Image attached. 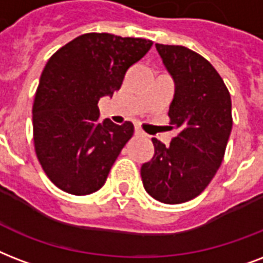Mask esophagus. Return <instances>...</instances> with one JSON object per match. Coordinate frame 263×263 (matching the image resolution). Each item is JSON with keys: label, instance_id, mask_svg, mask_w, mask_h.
Wrapping results in <instances>:
<instances>
[{"label": "esophagus", "instance_id": "esophagus-1", "mask_svg": "<svg viewBox=\"0 0 263 263\" xmlns=\"http://www.w3.org/2000/svg\"><path fill=\"white\" fill-rule=\"evenodd\" d=\"M134 134H136V136H145V133H144L142 129H140V127H136V129H134Z\"/></svg>", "mask_w": 263, "mask_h": 263}]
</instances>
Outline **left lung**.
<instances>
[{
	"label": "left lung",
	"mask_w": 263,
	"mask_h": 263,
	"mask_svg": "<svg viewBox=\"0 0 263 263\" xmlns=\"http://www.w3.org/2000/svg\"><path fill=\"white\" fill-rule=\"evenodd\" d=\"M176 90L168 118L178 129L170 145L152 138L155 154L141 166L144 188L166 204L199 196L219 168L232 130V101L211 63L180 45L156 44Z\"/></svg>",
	"instance_id": "obj_1"
}]
</instances>
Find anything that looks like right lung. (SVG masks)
Returning <instances> with one entry per match:
<instances>
[{"mask_svg": "<svg viewBox=\"0 0 263 263\" xmlns=\"http://www.w3.org/2000/svg\"><path fill=\"white\" fill-rule=\"evenodd\" d=\"M152 41L87 32L49 59L32 105L36 158L58 188L83 196L99 191L133 136L132 122L99 121L100 97L119 90L126 71Z\"/></svg>", "mask_w": 263, "mask_h": 263, "instance_id": "right-lung-1", "label": "right lung"}]
</instances>
